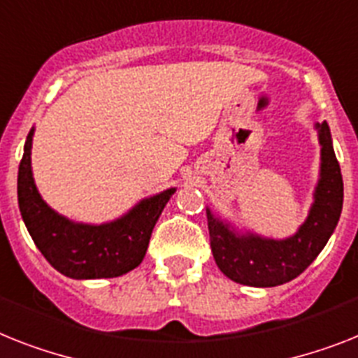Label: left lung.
<instances>
[{"label":"left lung","instance_id":"left-lung-1","mask_svg":"<svg viewBox=\"0 0 358 358\" xmlns=\"http://www.w3.org/2000/svg\"><path fill=\"white\" fill-rule=\"evenodd\" d=\"M320 141V179L309 215L294 236L267 239L256 234H236L229 223L206 208L212 254L221 273L232 282L250 287H276L287 283L315 262L341 220L344 182L333 150L327 122L317 124Z\"/></svg>","mask_w":358,"mask_h":358}]
</instances>
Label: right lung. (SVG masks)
Returning a JSON list of instances; mask_svg holds the SVG:
<instances>
[{"mask_svg":"<svg viewBox=\"0 0 358 358\" xmlns=\"http://www.w3.org/2000/svg\"><path fill=\"white\" fill-rule=\"evenodd\" d=\"M31 129L17 170V203L40 252L64 276L75 280L115 278L141 265L152 230L176 188L141 201L120 220L104 225L73 223L56 214L38 194L31 170Z\"/></svg>","mask_w":358,"mask_h":358,"instance_id":"right-lung-1","label":"right lung"}]
</instances>
